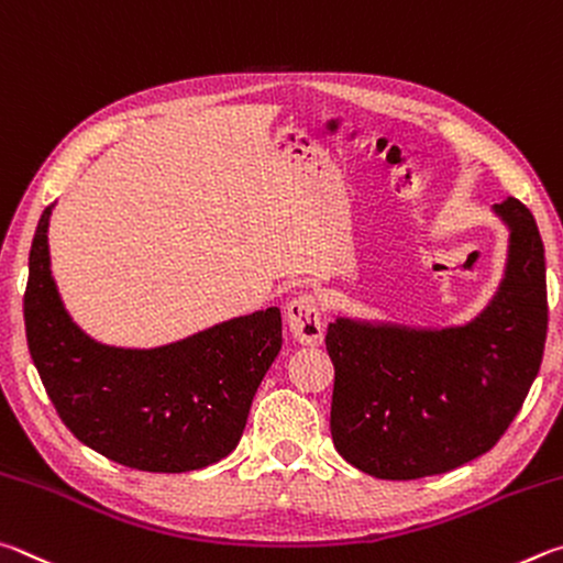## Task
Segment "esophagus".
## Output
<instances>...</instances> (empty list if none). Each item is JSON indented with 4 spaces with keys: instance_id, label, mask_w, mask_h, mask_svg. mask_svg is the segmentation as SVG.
Here are the masks:
<instances>
[{
    "instance_id": "1",
    "label": "esophagus",
    "mask_w": 563,
    "mask_h": 563,
    "mask_svg": "<svg viewBox=\"0 0 563 563\" xmlns=\"http://www.w3.org/2000/svg\"><path fill=\"white\" fill-rule=\"evenodd\" d=\"M287 327L294 341H299L301 346H319L323 341L319 301L311 294H301V297L287 303Z\"/></svg>"
}]
</instances>
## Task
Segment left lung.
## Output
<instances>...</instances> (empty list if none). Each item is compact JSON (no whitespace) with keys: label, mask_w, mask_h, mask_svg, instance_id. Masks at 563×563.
I'll return each mask as SVG.
<instances>
[{"label":"left lung","mask_w":563,"mask_h":563,"mask_svg":"<svg viewBox=\"0 0 563 563\" xmlns=\"http://www.w3.org/2000/svg\"><path fill=\"white\" fill-rule=\"evenodd\" d=\"M492 210L509 230L507 266L475 319L448 329L329 323L331 438L371 477L420 479L485 455L537 378L549 321L544 244L515 197Z\"/></svg>","instance_id":"left-lung-1"}]
</instances>
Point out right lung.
Listing matches in <instances>:
<instances>
[{"label": "right lung", "mask_w": 563, "mask_h": 563, "mask_svg": "<svg viewBox=\"0 0 563 563\" xmlns=\"http://www.w3.org/2000/svg\"><path fill=\"white\" fill-rule=\"evenodd\" d=\"M42 212L29 252L26 343L58 418L118 465L192 472L230 455L252 398L282 351L276 307L246 313L157 349L88 336L58 297Z\"/></svg>", "instance_id": "obj_1"}]
</instances>
